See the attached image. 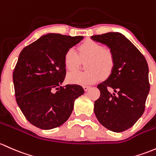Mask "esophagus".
Masks as SVG:
<instances>
[{"instance_id":"esophagus-1","label":"esophagus","mask_w":156,"mask_h":156,"mask_svg":"<svg viewBox=\"0 0 156 156\" xmlns=\"http://www.w3.org/2000/svg\"><path fill=\"white\" fill-rule=\"evenodd\" d=\"M83 90H84L85 92H87L90 89V86H83Z\"/></svg>"}]
</instances>
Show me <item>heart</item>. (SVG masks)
<instances>
[{"label": "heart", "instance_id": "1", "mask_svg": "<svg viewBox=\"0 0 156 156\" xmlns=\"http://www.w3.org/2000/svg\"><path fill=\"white\" fill-rule=\"evenodd\" d=\"M82 61L89 60L87 63V72H72L67 75V81L70 83L89 85L107 77L110 74L114 65V59L110 50L104 49L99 43L92 40L86 41L79 47ZM65 68L68 71H74L80 65L79 58L76 51L70 48L64 55Z\"/></svg>", "mask_w": 156, "mask_h": 156}]
</instances>
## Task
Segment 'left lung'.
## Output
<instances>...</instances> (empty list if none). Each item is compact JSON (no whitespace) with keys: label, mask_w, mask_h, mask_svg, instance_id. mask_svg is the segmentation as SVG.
Returning a JSON list of instances; mask_svg holds the SVG:
<instances>
[{"label":"left lung","mask_w":156,"mask_h":156,"mask_svg":"<svg viewBox=\"0 0 156 156\" xmlns=\"http://www.w3.org/2000/svg\"><path fill=\"white\" fill-rule=\"evenodd\" d=\"M90 37L107 46L114 59L110 75L97 87L101 95L95 101L94 112L107 129L115 133L125 131L136 124L144 111L150 92L147 62L133 43L120 32Z\"/></svg>","instance_id":"1"}]
</instances>
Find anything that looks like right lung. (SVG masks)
Here are the masks:
<instances>
[{"instance_id": "add662e5", "label": "right lung", "mask_w": 156, "mask_h": 156, "mask_svg": "<svg viewBox=\"0 0 156 156\" xmlns=\"http://www.w3.org/2000/svg\"><path fill=\"white\" fill-rule=\"evenodd\" d=\"M83 36L49 33L26 47L13 72L15 98L26 119L42 129L67 121L75 99L84 93L77 84L61 86L66 75L64 58Z\"/></svg>"}]
</instances>
